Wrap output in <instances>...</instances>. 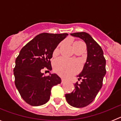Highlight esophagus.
<instances>
[{
	"label": "esophagus",
	"mask_w": 121,
	"mask_h": 121,
	"mask_svg": "<svg viewBox=\"0 0 121 121\" xmlns=\"http://www.w3.org/2000/svg\"><path fill=\"white\" fill-rule=\"evenodd\" d=\"M65 82V80L63 79H62V81H61V83H62V84L64 83V82Z\"/></svg>",
	"instance_id": "34e87169"
}]
</instances>
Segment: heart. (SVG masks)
I'll return each mask as SVG.
<instances>
[{
	"mask_svg": "<svg viewBox=\"0 0 121 121\" xmlns=\"http://www.w3.org/2000/svg\"><path fill=\"white\" fill-rule=\"evenodd\" d=\"M84 44L82 41H76L73 44V47L79 45ZM59 51L58 47L54 51V54H57ZM80 65L79 63L76 61L69 60L64 57H60L54 62V69L55 71L60 76L64 78H68L76 73L79 70Z\"/></svg>",
	"mask_w": 121,
	"mask_h": 121,
	"instance_id": "1",
	"label": "heart"
}]
</instances>
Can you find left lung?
Segmentation results:
<instances>
[{
	"label": "left lung",
	"mask_w": 121,
	"mask_h": 121,
	"mask_svg": "<svg viewBox=\"0 0 121 121\" xmlns=\"http://www.w3.org/2000/svg\"><path fill=\"white\" fill-rule=\"evenodd\" d=\"M70 35L85 42L87 57L83 70L78 76V80L82 79V82H77L74 84L75 89L71 93L65 94V98L71 106L82 108L95 100L102 87L104 77L106 74V60L102 48L89 34L79 32Z\"/></svg>",
	"instance_id": "obj_1"
}]
</instances>
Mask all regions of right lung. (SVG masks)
<instances>
[{
    "mask_svg": "<svg viewBox=\"0 0 121 121\" xmlns=\"http://www.w3.org/2000/svg\"><path fill=\"white\" fill-rule=\"evenodd\" d=\"M67 33H43L36 36L21 49L15 61L13 72L15 85L22 99L32 106H39L50 99L51 89L60 84L56 74L44 76L41 70H51L50 59L59 43Z\"/></svg>",
    "mask_w": 121,
    "mask_h": 121,
    "instance_id": "right-lung-1",
    "label": "right lung"
}]
</instances>
